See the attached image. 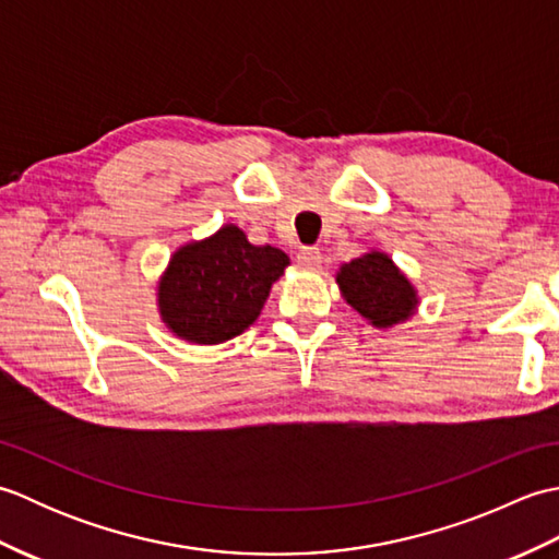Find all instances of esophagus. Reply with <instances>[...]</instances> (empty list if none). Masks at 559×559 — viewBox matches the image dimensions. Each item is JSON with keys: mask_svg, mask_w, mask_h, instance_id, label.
Here are the masks:
<instances>
[{"mask_svg": "<svg viewBox=\"0 0 559 559\" xmlns=\"http://www.w3.org/2000/svg\"><path fill=\"white\" fill-rule=\"evenodd\" d=\"M298 264L302 269L314 271V269H319V264H322V252H319L317 247H302L298 252Z\"/></svg>", "mask_w": 559, "mask_h": 559, "instance_id": "obj_1", "label": "esophagus"}]
</instances>
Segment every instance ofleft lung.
<instances>
[{
	"label": "left lung",
	"mask_w": 559,
	"mask_h": 559,
	"mask_svg": "<svg viewBox=\"0 0 559 559\" xmlns=\"http://www.w3.org/2000/svg\"><path fill=\"white\" fill-rule=\"evenodd\" d=\"M343 298L377 329L406 322L415 312L418 295L384 252H370L343 264L336 273Z\"/></svg>",
	"instance_id": "1"
}]
</instances>
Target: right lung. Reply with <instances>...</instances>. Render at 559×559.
I'll list each match as a JSON object with an SVG mask.
<instances>
[{
	"mask_svg": "<svg viewBox=\"0 0 559 559\" xmlns=\"http://www.w3.org/2000/svg\"><path fill=\"white\" fill-rule=\"evenodd\" d=\"M290 264L276 247H257L237 225L177 249L158 286L163 322L192 343H223L259 317L273 281Z\"/></svg>",
	"mask_w": 559,
	"mask_h": 559,
	"instance_id": "add662e5",
	"label": "right lung"
}]
</instances>
